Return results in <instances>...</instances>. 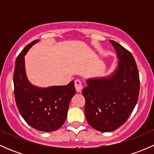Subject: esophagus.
Masks as SVG:
<instances>
[{
  "label": "esophagus",
  "instance_id": "obj_1",
  "mask_svg": "<svg viewBox=\"0 0 154 154\" xmlns=\"http://www.w3.org/2000/svg\"><path fill=\"white\" fill-rule=\"evenodd\" d=\"M74 86H75L76 91H78V92H80L81 90L83 89V85H82L81 82L78 80H76L74 81Z\"/></svg>",
  "mask_w": 154,
  "mask_h": 154
}]
</instances>
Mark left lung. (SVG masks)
<instances>
[{"mask_svg": "<svg viewBox=\"0 0 154 154\" xmlns=\"http://www.w3.org/2000/svg\"><path fill=\"white\" fill-rule=\"evenodd\" d=\"M117 53L119 66L106 78L88 79L83 89L88 125L100 132H111L125 123L139 99L140 80L131 53L110 40Z\"/></svg>", "mask_w": 154, "mask_h": 154, "instance_id": "8db88e82", "label": "left lung"}]
</instances>
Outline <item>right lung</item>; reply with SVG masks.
<instances>
[{
	"label": "right lung",
	"instance_id": "1",
	"mask_svg": "<svg viewBox=\"0 0 154 154\" xmlns=\"http://www.w3.org/2000/svg\"><path fill=\"white\" fill-rule=\"evenodd\" d=\"M37 42L34 40L27 45L17 57L13 75L14 94L18 111L29 126L39 131L52 132L64 124L75 88L74 81L67 86L45 88L29 83L24 68V55Z\"/></svg>",
	"mask_w": 154,
	"mask_h": 154
}]
</instances>
